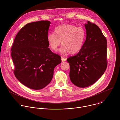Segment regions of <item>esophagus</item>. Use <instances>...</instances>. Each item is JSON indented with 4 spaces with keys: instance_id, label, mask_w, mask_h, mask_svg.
I'll list each match as a JSON object with an SVG mask.
<instances>
[{
    "instance_id": "1",
    "label": "esophagus",
    "mask_w": 120,
    "mask_h": 120,
    "mask_svg": "<svg viewBox=\"0 0 120 120\" xmlns=\"http://www.w3.org/2000/svg\"><path fill=\"white\" fill-rule=\"evenodd\" d=\"M61 59H62V62H64V61H65L66 60V58L61 56Z\"/></svg>"
}]
</instances>
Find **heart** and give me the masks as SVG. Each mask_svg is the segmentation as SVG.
I'll use <instances>...</instances> for the list:
<instances>
[{
  "instance_id": "b5f03b06",
  "label": "heart",
  "mask_w": 120,
  "mask_h": 120,
  "mask_svg": "<svg viewBox=\"0 0 120 120\" xmlns=\"http://www.w3.org/2000/svg\"><path fill=\"white\" fill-rule=\"evenodd\" d=\"M86 38V31L82 27L64 24L55 28L54 33L47 36V41L51 49L56 51L61 42L62 53H77L82 49Z\"/></svg>"
}]
</instances>
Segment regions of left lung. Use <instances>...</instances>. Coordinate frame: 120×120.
<instances>
[{"instance_id":"1","label":"left lung","mask_w":120,"mask_h":120,"mask_svg":"<svg viewBox=\"0 0 120 120\" xmlns=\"http://www.w3.org/2000/svg\"><path fill=\"white\" fill-rule=\"evenodd\" d=\"M85 27L87 36L82 49L67 59L70 66L71 81L79 88L95 83L104 74L107 65L105 37L96 24L88 21Z\"/></svg>"}]
</instances>
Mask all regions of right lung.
<instances>
[{
    "mask_svg": "<svg viewBox=\"0 0 120 120\" xmlns=\"http://www.w3.org/2000/svg\"><path fill=\"white\" fill-rule=\"evenodd\" d=\"M50 24L47 20L27 23L17 34L11 48L15 75L31 89L47 86L52 80L55 67L62 61L60 56L49 48Z\"/></svg>",
    "mask_w": 120,
    "mask_h": 120,
    "instance_id": "add662e5",
    "label": "right lung"
}]
</instances>
